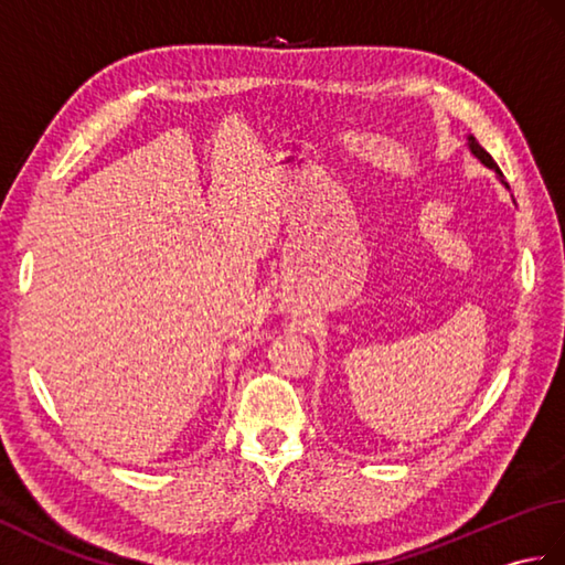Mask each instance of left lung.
<instances>
[{
	"instance_id": "obj_1",
	"label": "left lung",
	"mask_w": 565,
	"mask_h": 565,
	"mask_svg": "<svg viewBox=\"0 0 565 565\" xmlns=\"http://www.w3.org/2000/svg\"><path fill=\"white\" fill-rule=\"evenodd\" d=\"M466 140H468V150H471V152H473V158H478V160H481V162H483V164L488 167V170H493V172H495V177L500 179V184H502V186H505V189H510V186H508V182H505V179H502V172H500V167L495 164V160H493V158H490V154H488V152H486V150H483L481 146H478V140H476L473 136H468Z\"/></svg>"
}]
</instances>
